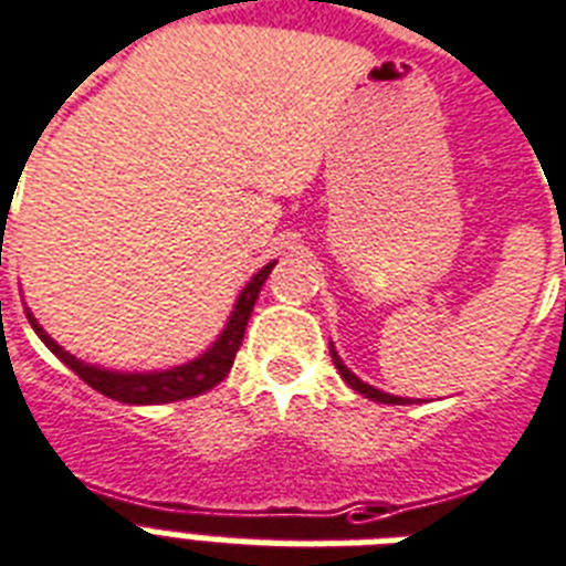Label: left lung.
<instances>
[{
	"instance_id": "left-lung-1",
	"label": "left lung",
	"mask_w": 566,
	"mask_h": 566,
	"mask_svg": "<svg viewBox=\"0 0 566 566\" xmlns=\"http://www.w3.org/2000/svg\"><path fill=\"white\" fill-rule=\"evenodd\" d=\"M331 357H333V366H336V369H339V375H343L345 384H348V387H352V389H357V392H360V396L371 398V401H380V405H410V401H407V398L389 396V392H380V389L369 387V384H363V380L357 378V375H354V371L348 369V366H345L343 357H339V354H336V348H333V345H331Z\"/></svg>"
}]
</instances>
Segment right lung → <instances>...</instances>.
<instances>
[{
    "instance_id": "add662e5",
    "label": "right lung",
    "mask_w": 566,
    "mask_h": 566,
    "mask_svg": "<svg viewBox=\"0 0 566 566\" xmlns=\"http://www.w3.org/2000/svg\"><path fill=\"white\" fill-rule=\"evenodd\" d=\"M274 262H269L265 269L256 271L251 277V283L242 289V295L235 301L233 315L230 322L221 331V336L214 339L212 348L203 352L195 360L182 363V366H174V369H161V371H112V369H99V366H87V363L76 360L73 354L64 352L52 336H46L38 318H34L29 310V324L34 327V333L41 336L43 345L50 348L55 357H59L67 369H73L78 378L85 380L87 387H94L96 392L103 396L115 398V401H124V405H168V401H182V398H195L206 389H212L214 384H221L230 369H233L235 352L244 339V327H248V318L253 313V304L260 297L262 283L269 280Z\"/></svg>"
}]
</instances>
